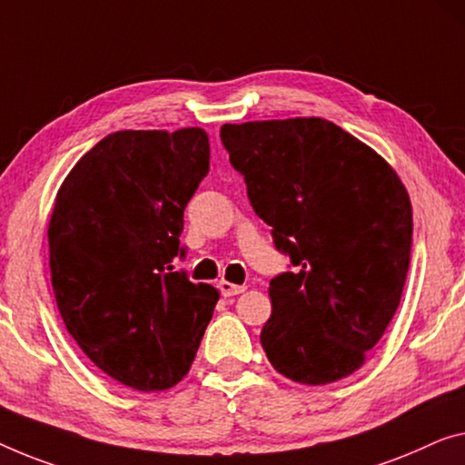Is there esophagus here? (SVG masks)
<instances>
[{"label":"esophagus","mask_w":465,"mask_h":465,"mask_svg":"<svg viewBox=\"0 0 465 465\" xmlns=\"http://www.w3.org/2000/svg\"><path fill=\"white\" fill-rule=\"evenodd\" d=\"M219 290L221 294L225 296V299H230V296H238L246 290V286H238V283H232V282H219Z\"/></svg>","instance_id":"1"}]
</instances>
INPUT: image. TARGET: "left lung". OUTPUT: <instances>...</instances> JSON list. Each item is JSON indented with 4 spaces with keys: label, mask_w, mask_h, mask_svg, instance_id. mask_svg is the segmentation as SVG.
Here are the masks:
<instances>
[{
    "label": "left lung",
    "mask_w": 465,
    "mask_h": 465,
    "mask_svg": "<svg viewBox=\"0 0 465 465\" xmlns=\"http://www.w3.org/2000/svg\"><path fill=\"white\" fill-rule=\"evenodd\" d=\"M221 142L288 272L261 344L282 376L330 384L382 338L403 294L411 203L388 163L325 119L223 124Z\"/></svg>",
    "instance_id": "left-lung-1"
}]
</instances>
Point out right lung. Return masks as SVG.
I'll list each match as a JSON object with an SVG mask.
<instances>
[{
  "instance_id": "right-lung-1",
  "label": "right lung",
  "mask_w": 465,
  "mask_h": 465,
  "mask_svg": "<svg viewBox=\"0 0 465 465\" xmlns=\"http://www.w3.org/2000/svg\"><path fill=\"white\" fill-rule=\"evenodd\" d=\"M203 129L116 131L55 196L52 286L66 330L110 378L135 391L175 386L196 357L219 292L175 272L183 211L209 173Z\"/></svg>"
}]
</instances>
